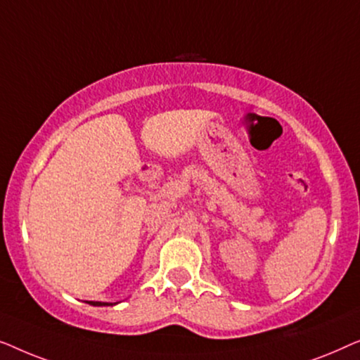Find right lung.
I'll use <instances>...</instances> for the list:
<instances>
[{
	"label": "right lung",
	"mask_w": 360,
	"mask_h": 360,
	"mask_svg": "<svg viewBox=\"0 0 360 360\" xmlns=\"http://www.w3.org/2000/svg\"><path fill=\"white\" fill-rule=\"evenodd\" d=\"M93 307H106V304H112V303H101V302H88Z\"/></svg>",
	"instance_id": "add662e5"
}]
</instances>
